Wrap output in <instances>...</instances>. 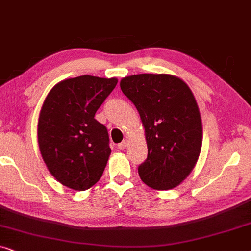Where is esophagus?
Listing matches in <instances>:
<instances>
[{
	"instance_id": "esophagus-1",
	"label": "esophagus",
	"mask_w": 251,
	"mask_h": 251,
	"mask_svg": "<svg viewBox=\"0 0 251 251\" xmlns=\"http://www.w3.org/2000/svg\"><path fill=\"white\" fill-rule=\"evenodd\" d=\"M126 146H128V140L126 139V140H123L122 143H120V144H119V145H118V149H119V150H125Z\"/></svg>"
}]
</instances>
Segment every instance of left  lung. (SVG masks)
<instances>
[{
  "instance_id": "left-lung-1",
  "label": "left lung",
  "mask_w": 251,
  "mask_h": 251,
  "mask_svg": "<svg viewBox=\"0 0 251 251\" xmlns=\"http://www.w3.org/2000/svg\"><path fill=\"white\" fill-rule=\"evenodd\" d=\"M145 129L147 159L138 167L147 186L176 187L193 170L202 146V121L193 92L170 74H137L120 82Z\"/></svg>"
}]
</instances>
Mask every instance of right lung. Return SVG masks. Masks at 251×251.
Wrapping results in <instances>:
<instances>
[{"label":"right lung","mask_w":251,"mask_h":251,"mask_svg":"<svg viewBox=\"0 0 251 251\" xmlns=\"http://www.w3.org/2000/svg\"><path fill=\"white\" fill-rule=\"evenodd\" d=\"M118 78L91 75L67 78L51 89L37 123L41 155L64 186L85 191L97 183L111 149L107 129L95 119Z\"/></svg>","instance_id":"1"}]
</instances>
